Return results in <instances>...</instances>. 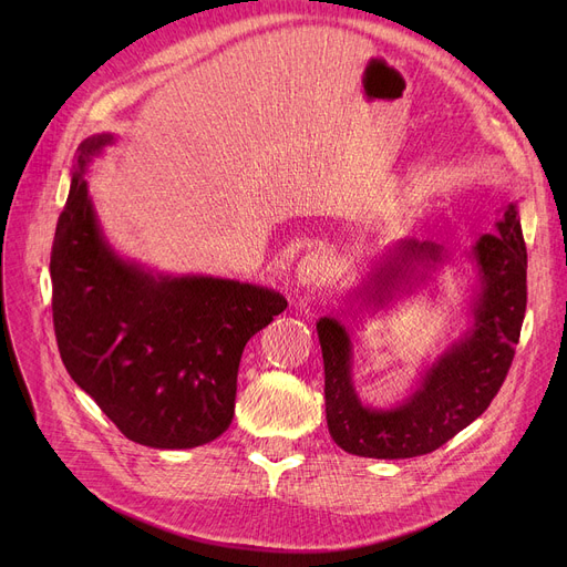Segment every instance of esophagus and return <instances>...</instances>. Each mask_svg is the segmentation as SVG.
I'll return each instance as SVG.
<instances>
[{
    "instance_id": "esophagus-1",
    "label": "esophagus",
    "mask_w": 567,
    "mask_h": 567,
    "mask_svg": "<svg viewBox=\"0 0 567 567\" xmlns=\"http://www.w3.org/2000/svg\"><path fill=\"white\" fill-rule=\"evenodd\" d=\"M329 259H326V255L321 252H308L301 261H299V268H296V282H299L301 287H310L315 282H321L326 280V276H329Z\"/></svg>"
}]
</instances>
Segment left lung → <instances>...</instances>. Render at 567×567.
I'll return each instance as SVG.
<instances>
[{
  "mask_svg": "<svg viewBox=\"0 0 567 567\" xmlns=\"http://www.w3.org/2000/svg\"><path fill=\"white\" fill-rule=\"evenodd\" d=\"M478 266L473 326L423 374L419 389L393 409L365 406L351 383V340L333 317L317 321L323 355L326 423L342 451L374 460H406L436 451L471 425L508 374L526 312V244L517 206L508 204L494 234L471 250ZM449 259L430 241H400L368 274L353 301L383 308L398 291L425 282Z\"/></svg>",
  "mask_w": 567,
  "mask_h": 567,
  "instance_id": "8db88e82",
  "label": "left lung"
}]
</instances>
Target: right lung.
<instances>
[{
  "label": "right lung",
  "instance_id": "obj_1",
  "mask_svg": "<svg viewBox=\"0 0 567 567\" xmlns=\"http://www.w3.org/2000/svg\"><path fill=\"white\" fill-rule=\"evenodd\" d=\"M114 137L78 146L50 252L52 321L71 379L126 439L195 449L234 419L246 342L287 308L248 282L152 274L118 257L96 220L84 169Z\"/></svg>",
  "mask_w": 567,
  "mask_h": 567
}]
</instances>
